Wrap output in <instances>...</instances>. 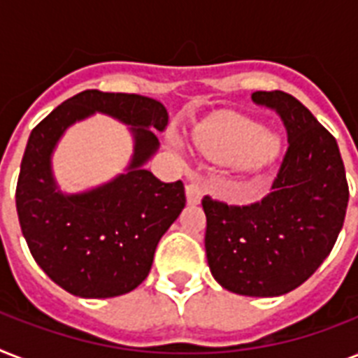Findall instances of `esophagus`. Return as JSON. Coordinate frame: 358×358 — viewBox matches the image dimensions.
<instances>
[{"label": "esophagus", "instance_id": "obj_1", "mask_svg": "<svg viewBox=\"0 0 358 358\" xmlns=\"http://www.w3.org/2000/svg\"><path fill=\"white\" fill-rule=\"evenodd\" d=\"M185 196L189 204H199L202 199V187L196 184H187L185 185Z\"/></svg>", "mask_w": 358, "mask_h": 358}]
</instances>
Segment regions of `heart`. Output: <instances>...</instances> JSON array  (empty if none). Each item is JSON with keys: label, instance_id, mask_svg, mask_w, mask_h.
I'll return each instance as SVG.
<instances>
[{"label": "heart", "instance_id": "1", "mask_svg": "<svg viewBox=\"0 0 358 358\" xmlns=\"http://www.w3.org/2000/svg\"><path fill=\"white\" fill-rule=\"evenodd\" d=\"M196 145L210 154L227 157L241 173H258L278 150L277 135L255 120L229 115L208 124L195 134Z\"/></svg>", "mask_w": 358, "mask_h": 358}]
</instances>
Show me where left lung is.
Listing matches in <instances>:
<instances>
[{
    "instance_id": "8db88e82",
    "label": "left lung",
    "mask_w": 358,
    "mask_h": 358,
    "mask_svg": "<svg viewBox=\"0 0 358 358\" xmlns=\"http://www.w3.org/2000/svg\"><path fill=\"white\" fill-rule=\"evenodd\" d=\"M252 102L282 119L288 150L262 201L234 206L202 199L204 247L210 271L224 289L277 297L312 277L333 250L350 187L336 139L297 98L256 91Z\"/></svg>"
}]
</instances>
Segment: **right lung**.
Masks as SVG:
<instances>
[{
  "mask_svg": "<svg viewBox=\"0 0 358 358\" xmlns=\"http://www.w3.org/2000/svg\"><path fill=\"white\" fill-rule=\"evenodd\" d=\"M92 113L132 126L134 156L108 185L64 196L52 178V148L64 129ZM167 122V109L154 98L92 89L57 106L31 131L16 185L20 227L42 271L69 294L117 297L148 277L159 239L185 206L182 180L165 184L143 167L159 146L148 128L163 131Z\"/></svg>",
  "mask_w": 358,
  "mask_h": 358,
  "instance_id": "add662e5",
  "label": "right lung"
}]
</instances>
